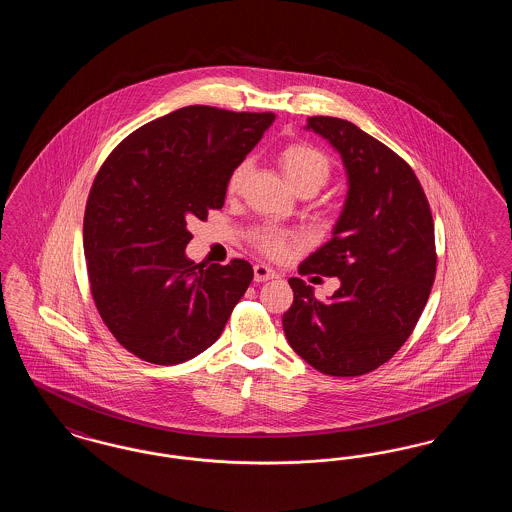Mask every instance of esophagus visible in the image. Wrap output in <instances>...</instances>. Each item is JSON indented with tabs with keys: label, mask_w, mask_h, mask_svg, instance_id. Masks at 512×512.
<instances>
[{
	"label": "esophagus",
	"mask_w": 512,
	"mask_h": 512,
	"mask_svg": "<svg viewBox=\"0 0 512 512\" xmlns=\"http://www.w3.org/2000/svg\"><path fill=\"white\" fill-rule=\"evenodd\" d=\"M276 276H278V274H276L272 268L263 265V263H259V265L253 267V278H255V282H267V280H272V278H276Z\"/></svg>",
	"instance_id": "esophagus-1"
}]
</instances>
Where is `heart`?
<instances>
[{"mask_svg": "<svg viewBox=\"0 0 512 512\" xmlns=\"http://www.w3.org/2000/svg\"><path fill=\"white\" fill-rule=\"evenodd\" d=\"M276 161L295 192L309 190L317 194L318 190L330 180V174H332V163L326 157V153L309 144L297 142V144L282 147L276 155ZM249 169H251V163L247 159L232 169L226 180V194L236 197L242 192ZM251 244L268 257L280 259L288 251L290 238L272 228H259L251 234Z\"/></svg>", "mask_w": 512, "mask_h": 512, "instance_id": "obj_1", "label": "heart"}]
</instances>
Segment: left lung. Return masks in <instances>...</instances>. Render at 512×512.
Segmentation results:
<instances>
[{"label": "left lung", "instance_id": "1", "mask_svg": "<svg viewBox=\"0 0 512 512\" xmlns=\"http://www.w3.org/2000/svg\"><path fill=\"white\" fill-rule=\"evenodd\" d=\"M305 128L340 153L349 188L332 240L299 272L338 276L340 288L318 301L290 278L282 326L318 372L361 376L390 361L424 311L436 278L434 220L413 169L390 147L336 117H309Z\"/></svg>", "mask_w": 512, "mask_h": 512}]
</instances>
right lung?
<instances>
[{
  "mask_svg": "<svg viewBox=\"0 0 512 512\" xmlns=\"http://www.w3.org/2000/svg\"><path fill=\"white\" fill-rule=\"evenodd\" d=\"M272 121L182 107L132 132L101 165L84 213L88 278L105 326L136 357L178 365L219 340L253 268L190 261L188 222L222 209L228 174Z\"/></svg>",
  "mask_w": 512,
  "mask_h": 512,
  "instance_id": "add662e5",
  "label": "right lung"
}]
</instances>
